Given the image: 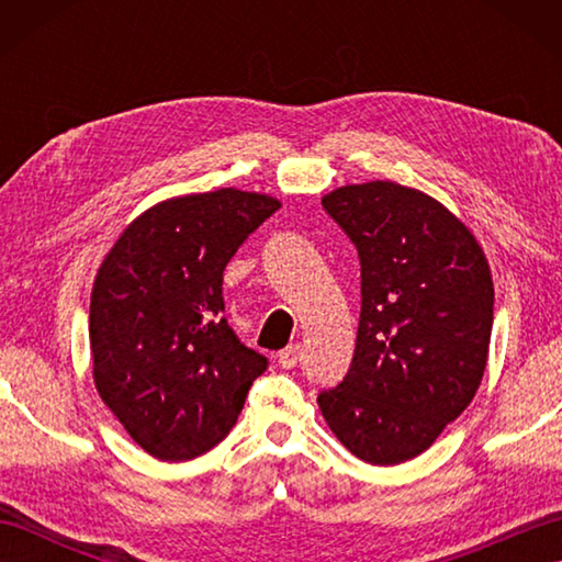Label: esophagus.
Returning a JSON list of instances; mask_svg holds the SVG:
<instances>
[{
    "label": "esophagus",
    "mask_w": 562,
    "mask_h": 562,
    "mask_svg": "<svg viewBox=\"0 0 562 562\" xmlns=\"http://www.w3.org/2000/svg\"><path fill=\"white\" fill-rule=\"evenodd\" d=\"M302 360V348L300 345H290V348H284L280 355H278V362L282 369H292L296 367V362Z\"/></svg>",
    "instance_id": "obj_1"
}]
</instances>
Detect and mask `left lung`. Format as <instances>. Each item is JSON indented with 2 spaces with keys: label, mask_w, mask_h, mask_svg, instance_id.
I'll use <instances>...</instances> for the list:
<instances>
[{
  "label": "left lung",
  "mask_w": 562,
  "mask_h": 562,
  "mask_svg": "<svg viewBox=\"0 0 562 562\" xmlns=\"http://www.w3.org/2000/svg\"><path fill=\"white\" fill-rule=\"evenodd\" d=\"M324 207L357 246L362 312L350 372L318 393L340 445L396 465L469 408L487 364L493 274L469 226L393 181L342 186Z\"/></svg>",
  "instance_id": "obj_1"
}]
</instances>
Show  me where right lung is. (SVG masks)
Returning a JSON list of instances; mask_svg holds the SVG:
<instances>
[{
    "label": "right lung",
    "mask_w": 562,
    "mask_h": 562,
    "mask_svg": "<svg viewBox=\"0 0 562 562\" xmlns=\"http://www.w3.org/2000/svg\"><path fill=\"white\" fill-rule=\"evenodd\" d=\"M280 200L236 188L169 198L125 226L91 290L93 384L137 445L188 461L229 435L268 360L222 316L226 262Z\"/></svg>",
    "instance_id": "obj_1"
}]
</instances>
